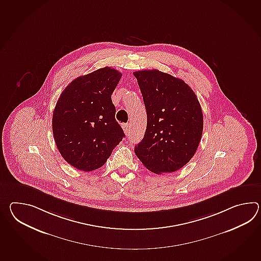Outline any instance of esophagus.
Listing matches in <instances>:
<instances>
[{
  "label": "esophagus",
  "instance_id": "34e87169",
  "mask_svg": "<svg viewBox=\"0 0 261 261\" xmlns=\"http://www.w3.org/2000/svg\"><path fill=\"white\" fill-rule=\"evenodd\" d=\"M123 131L126 136L130 135V124H124L123 125Z\"/></svg>",
  "mask_w": 261,
  "mask_h": 261
}]
</instances>
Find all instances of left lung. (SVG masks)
<instances>
[{
	"label": "left lung",
	"instance_id": "8db88e82",
	"mask_svg": "<svg viewBox=\"0 0 261 261\" xmlns=\"http://www.w3.org/2000/svg\"><path fill=\"white\" fill-rule=\"evenodd\" d=\"M147 111L144 138L135 153L154 173L186 166L197 151L203 114L196 94L185 81L159 70L134 72Z\"/></svg>",
	"mask_w": 261,
	"mask_h": 261
}]
</instances>
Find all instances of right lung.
Listing matches in <instances>:
<instances>
[{"instance_id":"1","label":"right lung","mask_w":261,"mask_h":261,"mask_svg":"<svg viewBox=\"0 0 261 261\" xmlns=\"http://www.w3.org/2000/svg\"><path fill=\"white\" fill-rule=\"evenodd\" d=\"M122 73L110 67L81 75L59 97L53 111V132L60 153L83 171L101 168L124 138L112 103Z\"/></svg>"}]
</instances>
